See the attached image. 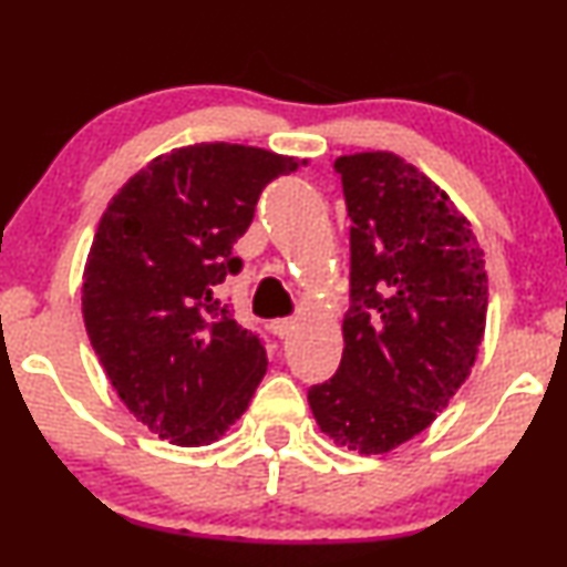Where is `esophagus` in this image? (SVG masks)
Here are the masks:
<instances>
[{"label": "esophagus", "instance_id": "obj_1", "mask_svg": "<svg viewBox=\"0 0 567 567\" xmlns=\"http://www.w3.org/2000/svg\"><path fill=\"white\" fill-rule=\"evenodd\" d=\"M293 328H297V320H293V317H284V320L270 322V332H274V336H278V338H289Z\"/></svg>", "mask_w": 567, "mask_h": 567}]
</instances>
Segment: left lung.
<instances>
[{
  "label": "left lung",
  "mask_w": 567,
  "mask_h": 567,
  "mask_svg": "<svg viewBox=\"0 0 567 567\" xmlns=\"http://www.w3.org/2000/svg\"><path fill=\"white\" fill-rule=\"evenodd\" d=\"M351 216V305L336 377L309 386L322 433L384 454L429 429L475 367L487 274L470 221L392 152L336 159Z\"/></svg>",
  "instance_id": "1"
}]
</instances>
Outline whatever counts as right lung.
Masks as SVG:
<instances>
[{
  "label": "right lung",
  "mask_w": 567,
  "mask_h": 567,
  "mask_svg": "<svg viewBox=\"0 0 567 567\" xmlns=\"http://www.w3.org/2000/svg\"><path fill=\"white\" fill-rule=\"evenodd\" d=\"M299 167L243 144L159 154L105 208L82 315L107 379L136 421L177 446L212 444L266 374V346L214 297L243 270L231 247L262 188Z\"/></svg>",
  "instance_id": "right-lung-1"
}]
</instances>
